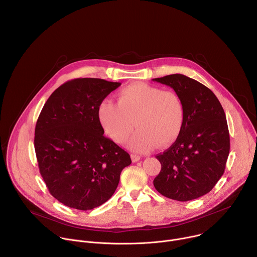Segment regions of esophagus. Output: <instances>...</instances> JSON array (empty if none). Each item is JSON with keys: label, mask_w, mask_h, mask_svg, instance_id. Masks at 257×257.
Here are the masks:
<instances>
[{"label": "esophagus", "mask_w": 257, "mask_h": 257, "mask_svg": "<svg viewBox=\"0 0 257 257\" xmlns=\"http://www.w3.org/2000/svg\"><path fill=\"white\" fill-rule=\"evenodd\" d=\"M131 159H132V162H134V163H136V162H138L139 160H140V157L139 156H137V155H131Z\"/></svg>", "instance_id": "obj_1"}]
</instances>
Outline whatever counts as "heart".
I'll return each mask as SVG.
<instances>
[{
	"label": "heart",
	"mask_w": 257,
	"mask_h": 257,
	"mask_svg": "<svg viewBox=\"0 0 257 257\" xmlns=\"http://www.w3.org/2000/svg\"><path fill=\"white\" fill-rule=\"evenodd\" d=\"M118 102L103 100L98 117L115 142H125L134 128L129 148L138 153L174 142L184 124V104L174 90L145 83H133L118 92Z\"/></svg>",
	"instance_id": "heart-1"
}]
</instances>
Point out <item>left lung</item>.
<instances>
[{"label": "left lung", "mask_w": 257, "mask_h": 257, "mask_svg": "<svg viewBox=\"0 0 257 257\" xmlns=\"http://www.w3.org/2000/svg\"><path fill=\"white\" fill-rule=\"evenodd\" d=\"M172 87L184 104V124L176 141L157 155L162 165L155 188L164 196L188 201L208 193L225 172L230 134L224 108L214 93L182 74L153 79Z\"/></svg>", "instance_id": "8db88e82"}]
</instances>
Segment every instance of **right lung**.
<instances>
[{
    "label": "right lung",
    "mask_w": 257,
    "mask_h": 257,
    "mask_svg": "<svg viewBox=\"0 0 257 257\" xmlns=\"http://www.w3.org/2000/svg\"><path fill=\"white\" fill-rule=\"evenodd\" d=\"M121 85L99 78L65 82L48 98L35 125L34 150L50 193L64 205L89 210L116 191L130 156L103 135L102 100Z\"/></svg>",
    "instance_id": "obj_1"
}]
</instances>
